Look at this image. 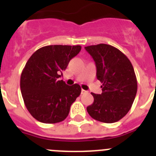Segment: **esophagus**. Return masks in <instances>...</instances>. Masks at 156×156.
I'll return each instance as SVG.
<instances>
[{
    "label": "esophagus",
    "instance_id": "obj_1",
    "mask_svg": "<svg viewBox=\"0 0 156 156\" xmlns=\"http://www.w3.org/2000/svg\"><path fill=\"white\" fill-rule=\"evenodd\" d=\"M87 90H83V89H82V90H81V94H83L87 93Z\"/></svg>",
    "mask_w": 156,
    "mask_h": 156
}]
</instances>
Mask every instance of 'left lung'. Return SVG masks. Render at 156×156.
Here are the masks:
<instances>
[{
	"mask_svg": "<svg viewBox=\"0 0 156 156\" xmlns=\"http://www.w3.org/2000/svg\"><path fill=\"white\" fill-rule=\"evenodd\" d=\"M95 62L97 79L102 83V93L95 94L87 111L95 120L112 123L127 114L137 90V82L131 62L124 54L105 44L85 47Z\"/></svg>",
	"mask_w": 156,
	"mask_h": 156,
	"instance_id": "8db88e82",
	"label": "left lung"
}]
</instances>
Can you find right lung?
<instances>
[{
	"instance_id": "right-lung-1",
	"label": "right lung",
	"mask_w": 156,
	"mask_h": 156,
	"mask_svg": "<svg viewBox=\"0 0 156 156\" xmlns=\"http://www.w3.org/2000/svg\"><path fill=\"white\" fill-rule=\"evenodd\" d=\"M81 46L49 45L29 58L20 78L22 95L31 115L44 123L62 122L81 93L79 84L69 86L59 77Z\"/></svg>"
}]
</instances>
